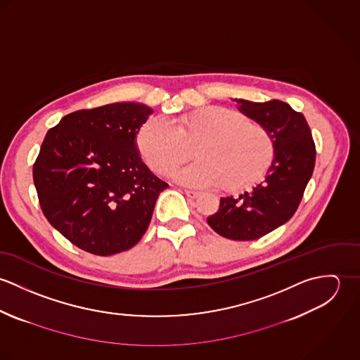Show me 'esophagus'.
I'll return each mask as SVG.
<instances>
[{"label": "esophagus", "instance_id": "1", "mask_svg": "<svg viewBox=\"0 0 360 360\" xmlns=\"http://www.w3.org/2000/svg\"><path fill=\"white\" fill-rule=\"evenodd\" d=\"M186 195L190 198V200H197L200 197V193L198 191H191V190H186L184 191Z\"/></svg>", "mask_w": 360, "mask_h": 360}]
</instances>
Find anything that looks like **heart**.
Here are the masks:
<instances>
[{
	"instance_id": "heart-1",
	"label": "heart",
	"mask_w": 360,
	"mask_h": 360,
	"mask_svg": "<svg viewBox=\"0 0 360 360\" xmlns=\"http://www.w3.org/2000/svg\"><path fill=\"white\" fill-rule=\"evenodd\" d=\"M139 151L158 174H170L191 158L197 162L174 173L190 187L219 186L243 191L259 183L274 159L269 131L245 116L221 106H207L166 120H148L137 136Z\"/></svg>"
}]
</instances>
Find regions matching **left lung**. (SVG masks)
Instances as JSON below:
<instances>
[{
  "mask_svg": "<svg viewBox=\"0 0 360 360\" xmlns=\"http://www.w3.org/2000/svg\"><path fill=\"white\" fill-rule=\"evenodd\" d=\"M237 101V109L263 126L274 141V159L251 193L224 197L207 224L230 240H257L287 223L302 200L313 173L316 148L305 116L288 103Z\"/></svg>",
  "mask_w": 360,
  "mask_h": 360,
  "instance_id": "8db88e82",
  "label": "left lung"
}]
</instances>
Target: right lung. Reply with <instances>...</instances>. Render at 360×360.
<instances>
[{"label":"right lung","mask_w":360,"mask_h":360,"mask_svg":"<svg viewBox=\"0 0 360 360\" xmlns=\"http://www.w3.org/2000/svg\"><path fill=\"white\" fill-rule=\"evenodd\" d=\"M154 109L134 101L82 109L49 130L33 166L44 216L80 250L109 257L134 247L169 186L143 162L137 136Z\"/></svg>","instance_id":"obj_1"}]
</instances>
